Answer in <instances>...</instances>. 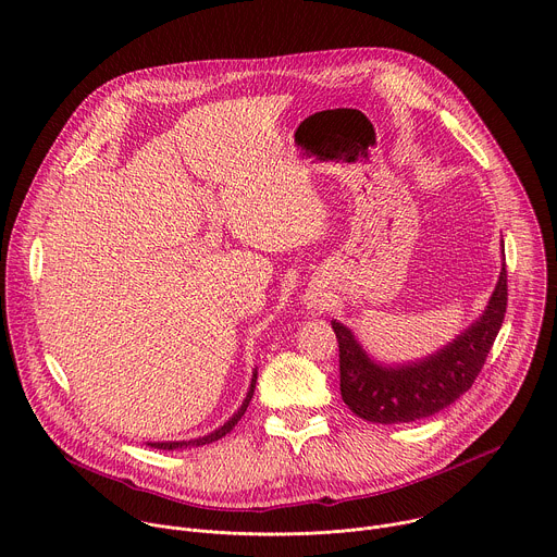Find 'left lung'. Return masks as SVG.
Masks as SVG:
<instances>
[{"label":"left lung","instance_id":"left-lung-1","mask_svg":"<svg viewBox=\"0 0 557 557\" xmlns=\"http://www.w3.org/2000/svg\"><path fill=\"white\" fill-rule=\"evenodd\" d=\"M507 312V267L503 264L494 295L465 333L436 355L385 368L374 363L355 335L339 322L333 331L339 344V387L344 404L372 423L392 425L432 417L451 406L481 374Z\"/></svg>","mask_w":557,"mask_h":557}]
</instances>
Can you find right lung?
<instances>
[{
    "instance_id": "obj_1",
    "label": "right lung",
    "mask_w": 557,
    "mask_h": 557,
    "mask_svg": "<svg viewBox=\"0 0 557 557\" xmlns=\"http://www.w3.org/2000/svg\"><path fill=\"white\" fill-rule=\"evenodd\" d=\"M256 379H258V372H253V379H251V387H249V392H247V399H245V404L240 406V410H237L222 428H218L215 432H211V434H207V436H202V438H194V441H170V443H147L149 447H156V449H178V447H189V445H207V443H213V441H218V438H222L224 434H228L235 425H237V421H240L243 417H245V412H247V408H249V404H251V399H253V392H256Z\"/></svg>"
}]
</instances>
